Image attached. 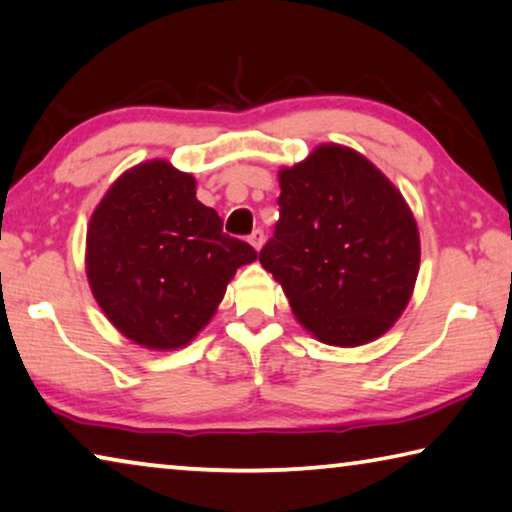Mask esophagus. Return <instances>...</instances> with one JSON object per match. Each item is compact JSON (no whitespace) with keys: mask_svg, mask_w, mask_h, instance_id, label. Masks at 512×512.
I'll list each match as a JSON object with an SVG mask.
<instances>
[{"mask_svg":"<svg viewBox=\"0 0 512 512\" xmlns=\"http://www.w3.org/2000/svg\"><path fill=\"white\" fill-rule=\"evenodd\" d=\"M248 241H250V246L259 250V248H262V243H264V232L262 230H253V232H250Z\"/></svg>","mask_w":512,"mask_h":512,"instance_id":"34e87169","label":"esophagus"}]
</instances>
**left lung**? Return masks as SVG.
Returning <instances> with one entry per match:
<instances>
[{
    "instance_id": "1",
    "label": "left lung",
    "mask_w": 512,
    "mask_h": 512,
    "mask_svg": "<svg viewBox=\"0 0 512 512\" xmlns=\"http://www.w3.org/2000/svg\"><path fill=\"white\" fill-rule=\"evenodd\" d=\"M280 218L259 262L321 342L360 346L392 328L419 271V232L396 186L362 154L321 145L280 170Z\"/></svg>"
}]
</instances>
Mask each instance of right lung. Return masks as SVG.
I'll use <instances>...</instances> for the list:
<instances>
[{"label": "right lung", "mask_w": 512, "mask_h": 512, "mask_svg": "<svg viewBox=\"0 0 512 512\" xmlns=\"http://www.w3.org/2000/svg\"><path fill=\"white\" fill-rule=\"evenodd\" d=\"M257 259L250 243L223 232L196 180L166 161L120 177L97 205L86 237L93 296L125 337L180 348L207 326L227 282Z\"/></svg>", "instance_id": "1"}]
</instances>
